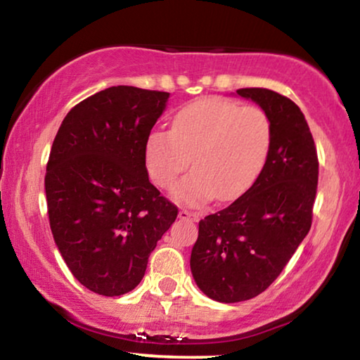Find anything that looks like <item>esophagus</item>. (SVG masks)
I'll return each instance as SVG.
<instances>
[{
	"label": "esophagus",
	"instance_id": "34e87169",
	"mask_svg": "<svg viewBox=\"0 0 360 360\" xmlns=\"http://www.w3.org/2000/svg\"><path fill=\"white\" fill-rule=\"evenodd\" d=\"M179 219H183V220H198L199 215L189 212V210H186V209H181L179 210Z\"/></svg>",
	"mask_w": 360,
	"mask_h": 360
}]
</instances>
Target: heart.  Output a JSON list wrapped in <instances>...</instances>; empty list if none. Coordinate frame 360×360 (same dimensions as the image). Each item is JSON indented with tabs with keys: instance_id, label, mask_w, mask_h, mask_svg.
<instances>
[{
	"instance_id": "obj_1",
	"label": "heart",
	"mask_w": 360,
	"mask_h": 360,
	"mask_svg": "<svg viewBox=\"0 0 360 360\" xmlns=\"http://www.w3.org/2000/svg\"><path fill=\"white\" fill-rule=\"evenodd\" d=\"M273 145L270 115L260 107L205 97L174 115L171 131L153 130L143 156L153 183L169 188L181 172L191 171L172 189L188 205L212 198L233 200L248 191L266 165Z\"/></svg>"
}]
</instances>
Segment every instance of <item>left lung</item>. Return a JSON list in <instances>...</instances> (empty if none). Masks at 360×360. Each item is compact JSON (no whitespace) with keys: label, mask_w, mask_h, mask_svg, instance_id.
I'll list each match as a JSON object with an SVG mask.
<instances>
[{"label":"left lung","mask_w":360,"mask_h":360,"mask_svg":"<svg viewBox=\"0 0 360 360\" xmlns=\"http://www.w3.org/2000/svg\"><path fill=\"white\" fill-rule=\"evenodd\" d=\"M270 115L273 145L245 194L199 222L191 271L209 298L238 303L263 293L308 236L319 161L304 115L285 95L238 89Z\"/></svg>","instance_id":"1"}]
</instances>
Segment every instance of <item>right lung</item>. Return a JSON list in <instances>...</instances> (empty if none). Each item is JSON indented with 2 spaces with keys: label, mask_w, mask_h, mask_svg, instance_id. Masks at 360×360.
<instances>
[{
  "label": "right lung",
  "mask_w": 360,
  "mask_h": 360,
  "mask_svg": "<svg viewBox=\"0 0 360 360\" xmlns=\"http://www.w3.org/2000/svg\"><path fill=\"white\" fill-rule=\"evenodd\" d=\"M167 98L128 85L105 89L67 113L52 143L44 179L52 236L72 275L94 293L135 288L177 217L150 183L143 156Z\"/></svg>",
  "instance_id": "add662e5"
}]
</instances>
